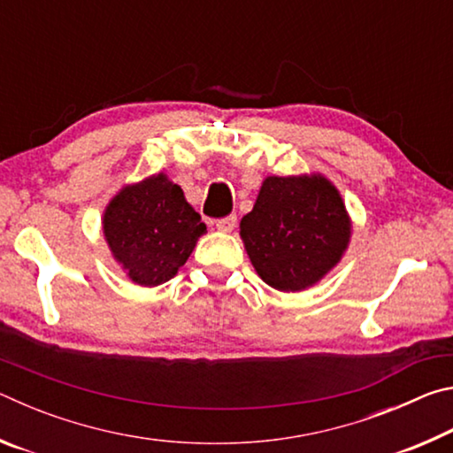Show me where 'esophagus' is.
<instances>
[{
  "mask_svg": "<svg viewBox=\"0 0 453 453\" xmlns=\"http://www.w3.org/2000/svg\"><path fill=\"white\" fill-rule=\"evenodd\" d=\"M235 224H237V218L235 216H226V218H221V219L216 221V227H218V232L229 234L235 227Z\"/></svg>",
  "mask_w": 453,
  "mask_h": 453,
  "instance_id": "1",
  "label": "esophagus"
}]
</instances>
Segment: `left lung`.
<instances>
[{
    "label": "left lung",
    "instance_id": "obj_1",
    "mask_svg": "<svg viewBox=\"0 0 453 453\" xmlns=\"http://www.w3.org/2000/svg\"><path fill=\"white\" fill-rule=\"evenodd\" d=\"M240 235L259 278L280 291L316 286L340 264L351 219L340 191L321 173L270 175Z\"/></svg>",
    "mask_w": 453,
    "mask_h": 453
}]
</instances>
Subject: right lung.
I'll list each match as a JSON object with an SVG mask.
<instances>
[{"mask_svg":"<svg viewBox=\"0 0 453 453\" xmlns=\"http://www.w3.org/2000/svg\"><path fill=\"white\" fill-rule=\"evenodd\" d=\"M102 226L113 259L143 288L172 280L205 234L199 213L165 173L121 188L107 203Z\"/></svg>","mask_w":453,"mask_h":453,"instance_id":"obj_1","label":"right lung"}]
</instances>
